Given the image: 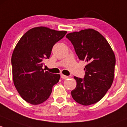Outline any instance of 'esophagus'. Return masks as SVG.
Returning a JSON list of instances; mask_svg holds the SVG:
<instances>
[{
  "label": "esophagus",
  "instance_id": "obj_1",
  "mask_svg": "<svg viewBox=\"0 0 127 127\" xmlns=\"http://www.w3.org/2000/svg\"><path fill=\"white\" fill-rule=\"evenodd\" d=\"M61 78H62V79H66V78H68L67 76L64 75V74H61Z\"/></svg>",
  "mask_w": 127,
  "mask_h": 127
}]
</instances>
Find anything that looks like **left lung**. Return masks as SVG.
Returning a JSON list of instances; mask_svg holds the SVG:
<instances>
[{"instance_id":"8db88e82","label":"left lung","mask_w":127,"mask_h":127,"mask_svg":"<svg viewBox=\"0 0 127 127\" xmlns=\"http://www.w3.org/2000/svg\"><path fill=\"white\" fill-rule=\"evenodd\" d=\"M78 58L87 62L84 79L74 76L76 87L71 91L74 101L84 106L100 101L111 86L116 57L105 38L92 29L68 33Z\"/></svg>"}]
</instances>
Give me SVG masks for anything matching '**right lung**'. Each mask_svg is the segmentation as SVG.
I'll use <instances>...</instances> for the list:
<instances>
[{"label":"right lung","instance_id":"right-lung-1","mask_svg":"<svg viewBox=\"0 0 127 127\" xmlns=\"http://www.w3.org/2000/svg\"><path fill=\"white\" fill-rule=\"evenodd\" d=\"M66 31L37 27L21 38L11 56L13 79L20 96L33 105L41 104L50 96L60 74L44 71L43 61L49 59L53 46Z\"/></svg>","mask_w":127,"mask_h":127}]
</instances>
